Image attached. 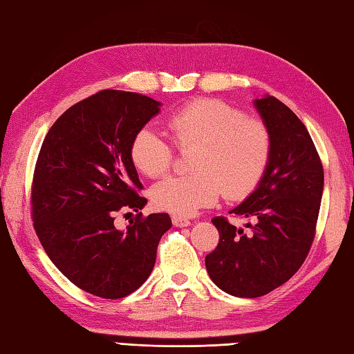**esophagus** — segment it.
Returning a JSON list of instances; mask_svg holds the SVG:
<instances>
[{"instance_id":"1","label":"esophagus","mask_w":354,"mask_h":354,"mask_svg":"<svg viewBox=\"0 0 354 354\" xmlns=\"http://www.w3.org/2000/svg\"><path fill=\"white\" fill-rule=\"evenodd\" d=\"M172 223H174V226H177V228H186V226L191 225L188 218H183L178 216H172Z\"/></svg>"}]
</instances>
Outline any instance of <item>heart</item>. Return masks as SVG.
Masks as SVG:
<instances>
[{
  "mask_svg": "<svg viewBox=\"0 0 354 354\" xmlns=\"http://www.w3.org/2000/svg\"><path fill=\"white\" fill-rule=\"evenodd\" d=\"M172 142L180 151L196 149L192 176H172L152 186L151 198L158 209L189 217L214 205L220 194L240 198L262 177L270 157L268 128L256 118L220 100H197L172 114L168 122ZM129 156L136 169L156 178L171 168V145L146 126L131 142Z\"/></svg>",
  "mask_w": 354,
  "mask_h": 354,
  "instance_id": "b5f03b06",
  "label": "heart"
}]
</instances>
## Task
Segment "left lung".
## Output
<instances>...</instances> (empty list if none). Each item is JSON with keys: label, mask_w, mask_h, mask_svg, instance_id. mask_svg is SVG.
<instances>
[{"label": "left lung", "mask_w": 354, "mask_h": 354, "mask_svg": "<svg viewBox=\"0 0 354 354\" xmlns=\"http://www.w3.org/2000/svg\"><path fill=\"white\" fill-rule=\"evenodd\" d=\"M252 104L270 132V157L254 191L230 211L251 220L252 234L212 218L220 240L205 259L211 281L236 297L268 295L301 268L324 192L322 163L305 124L271 95Z\"/></svg>", "instance_id": "left-lung-1"}]
</instances>
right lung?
I'll return each mask as SVG.
<instances>
[{
    "instance_id": "add662e5",
    "label": "right lung",
    "mask_w": 354,
    "mask_h": 354,
    "mask_svg": "<svg viewBox=\"0 0 354 354\" xmlns=\"http://www.w3.org/2000/svg\"><path fill=\"white\" fill-rule=\"evenodd\" d=\"M162 103L124 91H100L52 124L37 160L33 223L49 259L78 288L104 299L131 295L156 265L166 212L137 217L117 230L115 212L145 208L142 183L129 156L138 129Z\"/></svg>"
}]
</instances>
